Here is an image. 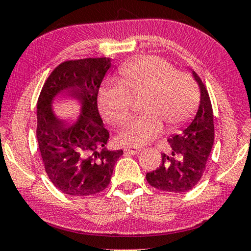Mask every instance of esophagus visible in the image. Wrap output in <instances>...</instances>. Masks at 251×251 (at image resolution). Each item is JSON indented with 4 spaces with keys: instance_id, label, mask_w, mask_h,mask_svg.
I'll return each instance as SVG.
<instances>
[{
    "instance_id": "34e87169",
    "label": "esophagus",
    "mask_w": 251,
    "mask_h": 251,
    "mask_svg": "<svg viewBox=\"0 0 251 251\" xmlns=\"http://www.w3.org/2000/svg\"><path fill=\"white\" fill-rule=\"evenodd\" d=\"M142 151V148L139 146H135V145H126L125 146V152L129 154H137L138 152Z\"/></svg>"
}]
</instances>
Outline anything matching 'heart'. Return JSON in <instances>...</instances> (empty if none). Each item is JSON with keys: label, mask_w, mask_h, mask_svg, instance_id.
Returning a JSON list of instances; mask_svg holds the SVG:
<instances>
[{"label": "heart", "mask_w": 251, "mask_h": 251, "mask_svg": "<svg viewBox=\"0 0 251 251\" xmlns=\"http://www.w3.org/2000/svg\"><path fill=\"white\" fill-rule=\"evenodd\" d=\"M121 80L108 79L100 87V113L112 125H120L130 114V93L145 92L144 114L126 122L119 139L125 144H143L161 132L164 122L176 129L193 118L200 103V90L189 74L158 56H144L120 68Z\"/></svg>", "instance_id": "obj_1"}]
</instances>
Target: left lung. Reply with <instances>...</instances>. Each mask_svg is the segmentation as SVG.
<instances>
[{
  "label": "left lung",
  "instance_id": "left-lung-1",
  "mask_svg": "<svg viewBox=\"0 0 251 251\" xmlns=\"http://www.w3.org/2000/svg\"><path fill=\"white\" fill-rule=\"evenodd\" d=\"M201 91V101L193 121L181 132L168 139L171 153H161V164L146 173L152 187L168 193H184L193 189L203 176L214 141L213 112L207 90L201 78L191 70Z\"/></svg>",
  "mask_w": 251,
  "mask_h": 251
}]
</instances>
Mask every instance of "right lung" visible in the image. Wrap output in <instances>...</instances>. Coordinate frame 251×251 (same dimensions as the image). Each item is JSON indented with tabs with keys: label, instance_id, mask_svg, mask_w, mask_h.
I'll list each match as a JSON object with an SVG mask.
<instances>
[{
	"label": "right lung",
	"instance_id": "right-lung-1",
	"mask_svg": "<svg viewBox=\"0 0 251 251\" xmlns=\"http://www.w3.org/2000/svg\"><path fill=\"white\" fill-rule=\"evenodd\" d=\"M109 57L67 61L55 68L37 105V138L45 171L55 187L70 196L101 193L109 184L122 150L108 151L109 138L98 110V92L109 68ZM58 96L80 105V116L69 123L53 112Z\"/></svg>",
	"mask_w": 251,
	"mask_h": 251
}]
</instances>
